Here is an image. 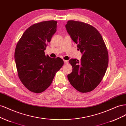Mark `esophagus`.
<instances>
[{"label":"esophagus","instance_id":"34e87169","mask_svg":"<svg viewBox=\"0 0 126 126\" xmlns=\"http://www.w3.org/2000/svg\"><path fill=\"white\" fill-rule=\"evenodd\" d=\"M63 62H64V63H65V64H68V60H64Z\"/></svg>","mask_w":126,"mask_h":126}]
</instances>
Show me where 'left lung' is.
<instances>
[{
	"mask_svg": "<svg viewBox=\"0 0 126 126\" xmlns=\"http://www.w3.org/2000/svg\"><path fill=\"white\" fill-rule=\"evenodd\" d=\"M66 28L82 54L80 62L69 60L72 71L68 79L76 90L89 92L99 84L107 69L108 54L105 42L96 28L84 22L69 20Z\"/></svg>",
	"mask_w": 126,
	"mask_h": 126,
	"instance_id": "8db88e82",
	"label": "left lung"
}]
</instances>
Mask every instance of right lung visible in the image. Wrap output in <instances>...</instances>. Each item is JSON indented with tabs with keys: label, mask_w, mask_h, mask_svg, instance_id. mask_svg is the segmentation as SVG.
Masks as SVG:
<instances>
[{
	"label": "right lung",
	"mask_w": 126,
	"mask_h": 126,
	"mask_svg": "<svg viewBox=\"0 0 126 126\" xmlns=\"http://www.w3.org/2000/svg\"><path fill=\"white\" fill-rule=\"evenodd\" d=\"M57 23L54 20L46 21L29 27L15 49L19 78L32 92L40 93L46 89L63 64L62 59L51 58L44 52L57 31Z\"/></svg>",
	"instance_id": "1"
}]
</instances>
